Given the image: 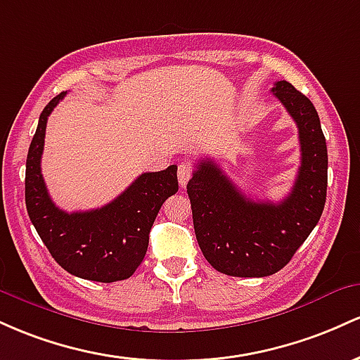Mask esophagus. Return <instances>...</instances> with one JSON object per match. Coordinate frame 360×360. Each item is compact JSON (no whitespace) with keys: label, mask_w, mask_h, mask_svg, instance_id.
I'll return each instance as SVG.
<instances>
[{"label":"esophagus","mask_w":360,"mask_h":360,"mask_svg":"<svg viewBox=\"0 0 360 360\" xmlns=\"http://www.w3.org/2000/svg\"><path fill=\"white\" fill-rule=\"evenodd\" d=\"M193 173V165L188 163V161H185V163H180L179 165V181L181 187H185V185L188 184V180H191Z\"/></svg>","instance_id":"1"}]
</instances>
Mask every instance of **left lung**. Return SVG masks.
I'll return each mask as SVG.
<instances>
[{"instance_id":"1","label":"left lung","mask_w":360,"mask_h":360,"mask_svg":"<svg viewBox=\"0 0 360 360\" xmlns=\"http://www.w3.org/2000/svg\"><path fill=\"white\" fill-rule=\"evenodd\" d=\"M272 93L300 131L301 167L289 195L277 204L248 199L212 160H200L187 184L202 253L226 276L265 277L284 269L325 207L328 153L316 108L288 82H277Z\"/></svg>"}]
</instances>
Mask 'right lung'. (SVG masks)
I'll list each match as a JSON object with an SVG mask.
<instances>
[{
    "label": "right lung",
    "mask_w": 360,
    "mask_h": 360,
    "mask_svg": "<svg viewBox=\"0 0 360 360\" xmlns=\"http://www.w3.org/2000/svg\"><path fill=\"white\" fill-rule=\"evenodd\" d=\"M66 91L51 100L27 155L25 204L32 224L52 258L76 277L96 282L129 278L146 255L149 231L161 205L179 191L176 167L143 173L117 199L100 209L66 212L47 192L40 172L44 137L51 112Z\"/></svg>",
    "instance_id": "add662e5"
}]
</instances>
